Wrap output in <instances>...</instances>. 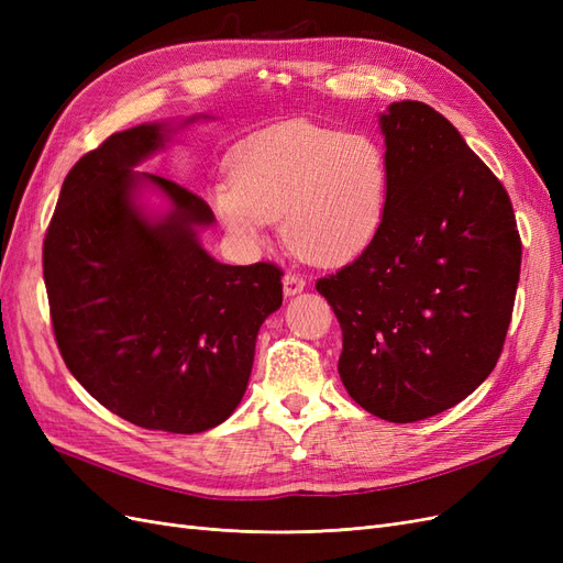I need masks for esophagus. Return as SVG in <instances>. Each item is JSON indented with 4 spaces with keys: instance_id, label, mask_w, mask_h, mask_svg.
I'll use <instances>...</instances> for the list:
<instances>
[{
    "instance_id": "1",
    "label": "esophagus",
    "mask_w": 563,
    "mask_h": 563,
    "mask_svg": "<svg viewBox=\"0 0 563 563\" xmlns=\"http://www.w3.org/2000/svg\"><path fill=\"white\" fill-rule=\"evenodd\" d=\"M305 288V279L298 277V275H291V272H286L284 275V296L291 298V296H298L302 294Z\"/></svg>"
}]
</instances>
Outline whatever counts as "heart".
I'll return each instance as SVG.
<instances>
[{
	"label": "heart",
	"instance_id": "obj_1",
	"mask_svg": "<svg viewBox=\"0 0 563 563\" xmlns=\"http://www.w3.org/2000/svg\"><path fill=\"white\" fill-rule=\"evenodd\" d=\"M211 185L216 218L244 249H261L275 218L288 249L317 265H343L376 240L387 201L378 143L312 122L253 133Z\"/></svg>",
	"mask_w": 563,
	"mask_h": 563
}]
</instances>
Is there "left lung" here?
Segmentation results:
<instances>
[{"instance_id": "8db88e82", "label": "left lung", "mask_w": 563, "mask_h": 563, "mask_svg": "<svg viewBox=\"0 0 563 563\" xmlns=\"http://www.w3.org/2000/svg\"><path fill=\"white\" fill-rule=\"evenodd\" d=\"M387 201L376 240L319 279L350 397L389 422L463 401L496 368L521 242L505 187L444 114L401 100L378 114Z\"/></svg>"}]
</instances>
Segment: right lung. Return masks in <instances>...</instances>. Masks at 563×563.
I'll use <instances>...</instances> for the list:
<instances>
[{"label": "right lung", "mask_w": 563, "mask_h": 563, "mask_svg": "<svg viewBox=\"0 0 563 563\" xmlns=\"http://www.w3.org/2000/svg\"><path fill=\"white\" fill-rule=\"evenodd\" d=\"M211 114L112 133L67 174L44 240L56 343L79 385L139 428L197 434L225 422L249 387L282 272L225 265L203 249L207 201L139 172Z\"/></svg>", "instance_id": "add662e5"}]
</instances>
